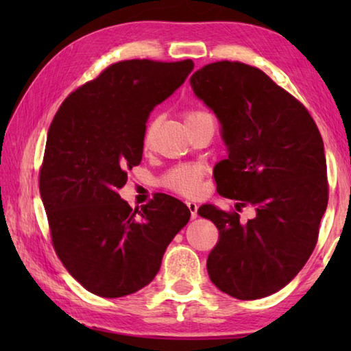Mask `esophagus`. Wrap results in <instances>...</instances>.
<instances>
[{
    "mask_svg": "<svg viewBox=\"0 0 351 351\" xmlns=\"http://www.w3.org/2000/svg\"><path fill=\"white\" fill-rule=\"evenodd\" d=\"M187 207H189L190 215H192V218H197L198 217V204L193 203V201H189Z\"/></svg>",
    "mask_w": 351,
    "mask_h": 351,
    "instance_id": "obj_1",
    "label": "esophagus"
}]
</instances>
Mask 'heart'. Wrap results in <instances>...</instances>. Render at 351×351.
Returning a JSON list of instances; mask_svg holds the SVG:
<instances>
[{
	"mask_svg": "<svg viewBox=\"0 0 351 351\" xmlns=\"http://www.w3.org/2000/svg\"><path fill=\"white\" fill-rule=\"evenodd\" d=\"M204 117H213L209 111L192 108L184 112V122H193L198 119ZM152 125H148L145 130L144 142L147 144L148 138H150ZM203 178H204V169L197 164H181L176 167L170 169L167 173L162 176V184L167 189L173 190L176 193H181L184 197H195L203 189Z\"/></svg>",
	"mask_w": 351,
	"mask_h": 351,
	"instance_id": "1",
	"label": "heart"
}]
</instances>
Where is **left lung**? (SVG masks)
Returning <instances> with one entry per match:
<instances>
[{
    "instance_id": "obj_1",
    "label": "left lung",
    "mask_w": 351,
    "mask_h": 351,
    "mask_svg": "<svg viewBox=\"0 0 351 351\" xmlns=\"http://www.w3.org/2000/svg\"><path fill=\"white\" fill-rule=\"evenodd\" d=\"M190 85L219 119L229 150L213 169L217 192L235 199L239 211L256 209L245 223L234 209L199 207L218 228L207 272L235 299L271 295L293 280L316 247L328 204L322 136L305 105L251 64L209 63Z\"/></svg>"
}]
</instances>
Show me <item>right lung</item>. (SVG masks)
<instances>
[{"label":"right lung","mask_w":351,"mask_h":351,"mask_svg":"<svg viewBox=\"0 0 351 351\" xmlns=\"http://www.w3.org/2000/svg\"><path fill=\"white\" fill-rule=\"evenodd\" d=\"M192 69L190 58L112 63L71 93L52 119L40 195L57 257L93 294L114 299L144 288L190 219L189 207L170 195L132 209L119 189L141 162L150 112Z\"/></svg>","instance_id":"1"}]
</instances>
